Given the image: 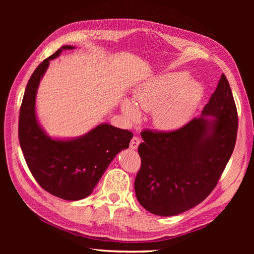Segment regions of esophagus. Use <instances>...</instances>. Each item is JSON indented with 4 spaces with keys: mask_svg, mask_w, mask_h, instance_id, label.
<instances>
[{
    "mask_svg": "<svg viewBox=\"0 0 254 254\" xmlns=\"http://www.w3.org/2000/svg\"><path fill=\"white\" fill-rule=\"evenodd\" d=\"M139 144H140V139L138 137H132L130 140V143H129V147L131 149H137Z\"/></svg>",
    "mask_w": 254,
    "mask_h": 254,
    "instance_id": "34e87169",
    "label": "esophagus"
}]
</instances>
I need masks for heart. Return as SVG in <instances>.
<instances>
[{
    "label": "heart",
    "instance_id": "heart-1",
    "mask_svg": "<svg viewBox=\"0 0 254 254\" xmlns=\"http://www.w3.org/2000/svg\"><path fill=\"white\" fill-rule=\"evenodd\" d=\"M203 95L202 84L188 73H167L140 84L134 93L136 103L125 100L122 109L130 122L141 117L140 109L153 111V123L158 128L174 130L191 118Z\"/></svg>",
    "mask_w": 254,
    "mask_h": 254
}]
</instances>
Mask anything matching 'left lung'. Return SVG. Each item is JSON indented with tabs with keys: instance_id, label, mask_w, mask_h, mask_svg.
Wrapping results in <instances>:
<instances>
[{
	"instance_id": "1",
	"label": "left lung",
	"mask_w": 254,
	"mask_h": 254,
	"mask_svg": "<svg viewBox=\"0 0 254 254\" xmlns=\"http://www.w3.org/2000/svg\"><path fill=\"white\" fill-rule=\"evenodd\" d=\"M202 116L175 130L141 131L135 191L141 206L152 214H180L202 203L217 185L238 131L236 104L224 74Z\"/></svg>"
}]
</instances>
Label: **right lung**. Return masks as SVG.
Returning <instances> with one entry per match:
<instances>
[{"label": "right lung", "mask_w": 254, "mask_h": 254, "mask_svg": "<svg viewBox=\"0 0 254 254\" xmlns=\"http://www.w3.org/2000/svg\"><path fill=\"white\" fill-rule=\"evenodd\" d=\"M63 46L40 64L32 74L23 95L18 123V138L26 165L40 186L68 201L88 196L115 155L129 146L132 132L108 124L96 127L72 140L48 137L39 126L35 111L39 82L49 62L60 56Z\"/></svg>", "instance_id": "add662e5"}]
</instances>
